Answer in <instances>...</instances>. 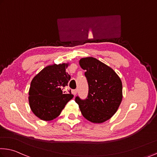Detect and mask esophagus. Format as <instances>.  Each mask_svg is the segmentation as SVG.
<instances>
[{
	"label": "esophagus",
	"mask_w": 157,
	"mask_h": 157,
	"mask_svg": "<svg viewBox=\"0 0 157 157\" xmlns=\"http://www.w3.org/2000/svg\"><path fill=\"white\" fill-rule=\"evenodd\" d=\"M71 92H72V94H73V95H76L77 92H78V91H77L76 89H73V90L71 91Z\"/></svg>",
	"instance_id": "esophagus-1"
}]
</instances>
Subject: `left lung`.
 I'll return each instance as SVG.
<instances>
[{
    "label": "left lung",
    "mask_w": 157,
    "mask_h": 157,
    "mask_svg": "<svg viewBox=\"0 0 157 157\" xmlns=\"http://www.w3.org/2000/svg\"><path fill=\"white\" fill-rule=\"evenodd\" d=\"M79 63L86 71L89 93L85 100L77 96L75 102L88 121L105 122L115 114L122 101L121 79L113 68L94 57L82 58Z\"/></svg>",
    "instance_id": "1"
}]
</instances>
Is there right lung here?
I'll use <instances>...</instances> for the list:
<instances>
[{
  "label": "right lung",
  "mask_w": 157,
  "mask_h": 157,
  "mask_svg": "<svg viewBox=\"0 0 157 157\" xmlns=\"http://www.w3.org/2000/svg\"><path fill=\"white\" fill-rule=\"evenodd\" d=\"M69 63L49 65L32 79L29 92V105L36 116L42 120L50 121L61 114L68 102L73 98L66 94L71 76L66 72Z\"/></svg>",
  "instance_id": "obj_1"
}]
</instances>
